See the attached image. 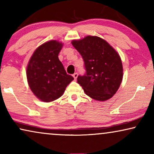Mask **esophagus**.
I'll return each instance as SVG.
<instances>
[{
    "label": "esophagus",
    "mask_w": 154,
    "mask_h": 154,
    "mask_svg": "<svg viewBox=\"0 0 154 154\" xmlns=\"http://www.w3.org/2000/svg\"><path fill=\"white\" fill-rule=\"evenodd\" d=\"M73 79H74L75 80H76L77 77H78V73H73Z\"/></svg>",
    "instance_id": "34e87169"
}]
</instances>
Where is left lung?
I'll return each instance as SVG.
<instances>
[{
    "label": "left lung",
    "instance_id": "8db88e82",
    "mask_svg": "<svg viewBox=\"0 0 154 154\" xmlns=\"http://www.w3.org/2000/svg\"><path fill=\"white\" fill-rule=\"evenodd\" d=\"M73 47L81 54L85 63V74L77 78L85 93L97 101L112 97L121 85L123 76L119 54L102 38L87 35L73 40Z\"/></svg>",
    "mask_w": 154,
    "mask_h": 154
}]
</instances>
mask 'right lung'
Wrapping results in <instances>:
<instances>
[{"label": "right lung", "mask_w": 154, "mask_h": 154, "mask_svg": "<svg viewBox=\"0 0 154 154\" xmlns=\"http://www.w3.org/2000/svg\"><path fill=\"white\" fill-rule=\"evenodd\" d=\"M63 43L57 40L38 46L29 61L26 78L33 94L42 102H50L62 96L73 80L58 58Z\"/></svg>", "instance_id": "1"}]
</instances>
